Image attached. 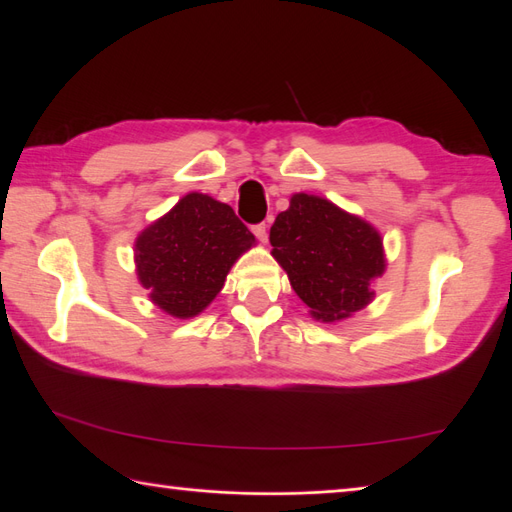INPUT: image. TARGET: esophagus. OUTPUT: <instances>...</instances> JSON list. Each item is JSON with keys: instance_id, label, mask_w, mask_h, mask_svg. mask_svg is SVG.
<instances>
[{"instance_id": "34e87169", "label": "esophagus", "mask_w": 512, "mask_h": 512, "mask_svg": "<svg viewBox=\"0 0 512 512\" xmlns=\"http://www.w3.org/2000/svg\"><path fill=\"white\" fill-rule=\"evenodd\" d=\"M254 235L262 241V243H267L269 241V229H267V224H256V227H254Z\"/></svg>"}]
</instances>
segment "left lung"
<instances>
[{
    "mask_svg": "<svg viewBox=\"0 0 512 512\" xmlns=\"http://www.w3.org/2000/svg\"><path fill=\"white\" fill-rule=\"evenodd\" d=\"M273 258L313 319L342 321L376 296L386 271L380 233L370 222L319 195L296 193L271 227Z\"/></svg>",
    "mask_w": 512,
    "mask_h": 512,
    "instance_id": "obj_1",
    "label": "left lung"
}]
</instances>
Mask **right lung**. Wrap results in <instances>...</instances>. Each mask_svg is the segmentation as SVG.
Wrapping results in <instances>:
<instances>
[{
	"label": "right lung",
	"instance_id": "right-lung-1",
	"mask_svg": "<svg viewBox=\"0 0 512 512\" xmlns=\"http://www.w3.org/2000/svg\"><path fill=\"white\" fill-rule=\"evenodd\" d=\"M256 237L227 203L187 193L134 241L136 275L163 313L191 319L208 309Z\"/></svg>",
	"mask_w": 512,
	"mask_h": 512
}]
</instances>
